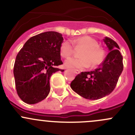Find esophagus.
<instances>
[{"mask_svg": "<svg viewBox=\"0 0 135 135\" xmlns=\"http://www.w3.org/2000/svg\"><path fill=\"white\" fill-rule=\"evenodd\" d=\"M74 73H75V74H79V73H80V71H79L78 70H74Z\"/></svg>", "mask_w": 135, "mask_h": 135, "instance_id": "34e87169", "label": "esophagus"}]
</instances>
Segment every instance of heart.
<instances>
[{
    "label": "heart",
    "mask_w": 135,
    "mask_h": 135,
    "mask_svg": "<svg viewBox=\"0 0 135 135\" xmlns=\"http://www.w3.org/2000/svg\"><path fill=\"white\" fill-rule=\"evenodd\" d=\"M76 47H84L80 51V57H70L65 61L66 67L74 69H83L85 68L96 67L104 60L105 51L99 46L95 39L89 36H84L71 40ZM71 42L66 40L62 42L60 47V54L62 57H69L74 51V46Z\"/></svg>",
    "instance_id": "1"
}]
</instances>
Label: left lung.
I'll list each match as a JSON object with an SVG mask.
<instances>
[{
    "label": "left lung",
    "instance_id": "8db88e82",
    "mask_svg": "<svg viewBox=\"0 0 135 135\" xmlns=\"http://www.w3.org/2000/svg\"><path fill=\"white\" fill-rule=\"evenodd\" d=\"M104 42L110 51L104 61L93 71L78 74L70 84L74 91L89 100H97L111 93L123 69V57L118 44L108 37Z\"/></svg>",
    "mask_w": 135,
    "mask_h": 135
}]
</instances>
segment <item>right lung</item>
<instances>
[{
    "label": "right lung",
    "mask_w": 135,
    "mask_h": 135,
    "mask_svg": "<svg viewBox=\"0 0 135 135\" xmlns=\"http://www.w3.org/2000/svg\"><path fill=\"white\" fill-rule=\"evenodd\" d=\"M62 41L61 33L47 31L30 38L19 51L13 75L17 95L24 103L33 104L46 99L51 76L64 71L54 67L62 64L60 54Z\"/></svg>",
    "instance_id": "add662e5"
}]
</instances>
